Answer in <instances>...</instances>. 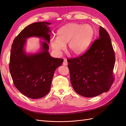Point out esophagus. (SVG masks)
Instances as JSON below:
<instances>
[{
  "mask_svg": "<svg viewBox=\"0 0 126 126\" xmlns=\"http://www.w3.org/2000/svg\"><path fill=\"white\" fill-rule=\"evenodd\" d=\"M67 64H68V62H67V59H64L63 60V64L64 66H66V65H67Z\"/></svg>",
  "mask_w": 126,
  "mask_h": 126,
  "instance_id": "34e87169",
  "label": "esophagus"
}]
</instances>
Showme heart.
Instances as JSON below:
<instances>
[{"label":"heart","mask_w":126,"mask_h":126,"mask_svg":"<svg viewBox=\"0 0 126 126\" xmlns=\"http://www.w3.org/2000/svg\"><path fill=\"white\" fill-rule=\"evenodd\" d=\"M94 33V29L90 25L67 24L57 31V37L51 38L50 44L53 50L59 54L68 44V51L74 55H80L89 47Z\"/></svg>","instance_id":"obj_1"}]
</instances>
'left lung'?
Instances as JSON below:
<instances>
[{"label":"left lung","mask_w":126,"mask_h":126,"mask_svg":"<svg viewBox=\"0 0 126 126\" xmlns=\"http://www.w3.org/2000/svg\"><path fill=\"white\" fill-rule=\"evenodd\" d=\"M67 61L71 83L79 94L93 97L110 88L114 80L115 55L109 34L102 27L100 26L99 38L88 50Z\"/></svg>","instance_id":"left-lung-1"}]
</instances>
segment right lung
Here are the masks:
<instances>
[{
    "instance_id": "obj_1",
    "label": "right lung",
    "mask_w": 126,
    "mask_h": 126,
    "mask_svg": "<svg viewBox=\"0 0 126 126\" xmlns=\"http://www.w3.org/2000/svg\"><path fill=\"white\" fill-rule=\"evenodd\" d=\"M47 22H38L27 26L15 38L11 46L9 70L16 88L25 96L39 99L50 90L56 69L63 60L52 57L48 52L51 31ZM35 36L43 39L41 51L27 54L24 50L26 39Z\"/></svg>"
}]
</instances>
